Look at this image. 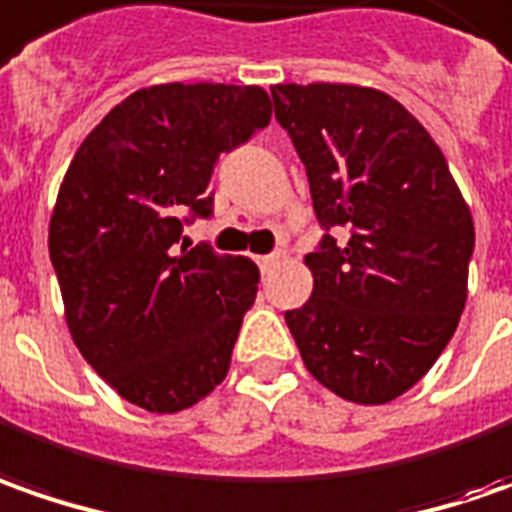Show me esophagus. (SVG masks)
<instances>
[{"instance_id":"1","label":"esophagus","mask_w":512,"mask_h":512,"mask_svg":"<svg viewBox=\"0 0 512 512\" xmlns=\"http://www.w3.org/2000/svg\"><path fill=\"white\" fill-rule=\"evenodd\" d=\"M277 263H280V252L257 257V266H260V272H269V269H272V266H277Z\"/></svg>"}]
</instances>
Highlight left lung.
<instances>
[{
  "label": "left lung",
  "instance_id": "8db88e82",
  "mask_svg": "<svg viewBox=\"0 0 512 512\" xmlns=\"http://www.w3.org/2000/svg\"><path fill=\"white\" fill-rule=\"evenodd\" d=\"M272 98L326 229L306 255L314 291L286 311L291 337L337 397L391 402L431 371L459 326L470 209L442 150L397 98L326 81L274 84Z\"/></svg>",
  "mask_w": 512,
  "mask_h": 512
}]
</instances>
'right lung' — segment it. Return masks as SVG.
<instances>
[{
  "label": "right lung",
  "mask_w": 512,
  "mask_h": 512,
  "mask_svg": "<svg viewBox=\"0 0 512 512\" xmlns=\"http://www.w3.org/2000/svg\"><path fill=\"white\" fill-rule=\"evenodd\" d=\"M269 118L255 84H155L115 104L67 167L47 243L70 337L152 414L192 408L229 371L260 272L249 257L178 243L184 223L212 215L221 152Z\"/></svg>",
  "instance_id": "right-lung-1"
}]
</instances>
